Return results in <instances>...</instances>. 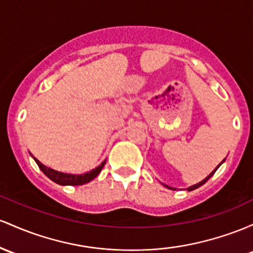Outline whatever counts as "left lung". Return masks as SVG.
Masks as SVG:
<instances>
[{
	"label": "left lung",
	"mask_w": 253,
	"mask_h": 253,
	"mask_svg": "<svg viewBox=\"0 0 253 253\" xmlns=\"http://www.w3.org/2000/svg\"><path fill=\"white\" fill-rule=\"evenodd\" d=\"M223 161H225V160H223ZM223 161H222V163H223ZM222 163H221V164H222ZM221 164H220V165H221ZM220 165H218V166H216V167H215V169H212V172H211V173H209V174H208V175H207V177H206V178H204V179H203L202 181H200V183L195 184V185H191V186H189V188H188V191H192V190H195V189L200 188V186H202V185H203V184H206V183H207V181H208L209 179H211V175H212V174H214V173H215V172H216V169H218V167H220ZM164 186H166V188H169V189H171V190H175L174 188H171V186H169V185H165V184H164Z\"/></svg>",
	"instance_id": "8db88e82"
}]
</instances>
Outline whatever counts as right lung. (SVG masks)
Instances as JSON below:
<instances>
[{"mask_svg":"<svg viewBox=\"0 0 253 253\" xmlns=\"http://www.w3.org/2000/svg\"><path fill=\"white\" fill-rule=\"evenodd\" d=\"M32 158L35 159V161L39 166V169H42V173H44L49 179L55 181L56 184H59V185H84V184L89 183L90 180L94 179L96 175L100 173L105 163H106V160L103 161V163L99 165L98 167H95L94 169L84 173V174H72V173L58 172L56 171V169H50V167H46L45 165H42L41 161H39L37 158L33 157V155Z\"/></svg>","mask_w":253,"mask_h":253,"instance_id":"obj_1","label":"right lung"}]
</instances>
